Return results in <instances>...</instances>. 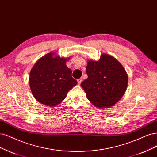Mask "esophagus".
<instances>
[{
  "label": "esophagus",
  "mask_w": 157,
  "mask_h": 157,
  "mask_svg": "<svg viewBox=\"0 0 157 157\" xmlns=\"http://www.w3.org/2000/svg\"><path fill=\"white\" fill-rule=\"evenodd\" d=\"M82 78H79V79H78V80H77L78 84L80 85V84H81V82H82Z\"/></svg>",
  "instance_id": "34e87169"
}]
</instances>
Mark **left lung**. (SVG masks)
Segmentation results:
<instances>
[{
    "instance_id": "obj_1",
    "label": "left lung",
    "mask_w": 157,
    "mask_h": 157,
    "mask_svg": "<svg viewBox=\"0 0 157 157\" xmlns=\"http://www.w3.org/2000/svg\"><path fill=\"white\" fill-rule=\"evenodd\" d=\"M88 78L81 83L90 101L106 109L120 100L127 90L128 76L122 65L113 56L103 54L98 61L89 60Z\"/></svg>"
}]
</instances>
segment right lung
<instances>
[{"label":"right lung","mask_w":157,"mask_h":157,"mask_svg":"<svg viewBox=\"0 0 157 157\" xmlns=\"http://www.w3.org/2000/svg\"><path fill=\"white\" fill-rule=\"evenodd\" d=\"M48 53L37 61L31 69L29 84L35 99L46 106H55L66 97L68 91L77 81L66 66L69 58L53 56Z\"/></svg>","instance_id":"obj_1"}]
</instances>
